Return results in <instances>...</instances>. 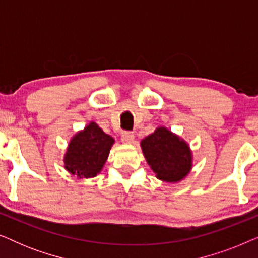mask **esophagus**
<instances>
[{
    "label": "esophagus",
    "instance_id": "34e87169",
    "mask_svg": "<svg viewBox=\"0 0 258 258\" xmlns=\"http://www.w3.org/2000/svg\"><path fill=\"white\" fill-rule=\"evenodd\" d=\"M134 139H135V136H134V134H133V133H129V132H124V133H123V134H122V137H121L122 142L125 143V144L132 143L133 141H134Z\"/></svg>",
    "mask_w": 258,
    "mask_h": 258
}]
</instances>
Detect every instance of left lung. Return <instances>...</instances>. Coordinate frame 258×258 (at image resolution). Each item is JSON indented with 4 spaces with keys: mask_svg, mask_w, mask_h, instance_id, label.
I'll return each mask as SVG.
<instances>
[{
    "mask_svg": "<svg viewBox=\"0 0 258 258\" xmlns=\"http://www.w3.org/2000/svg\"><path fill=\"white\" fill-rule=\"evenodd\" d=\"M141 148L147 163L161 181L177 183L191 170L192 153L189 144L165 126H158L141 141Z\"/></svg>",
    "mask_w": 258,
    "mask_h": 258,
    "instance_id": "left-lung-1",
    "label": "left lung"
}]
</instances>
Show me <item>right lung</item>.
<instances>
[{
    "mask_svg": "<svg viewBox=\"0 0 258 258\" xmlns=\"http://www.w3.org/2000/svg\"><path fill=\"white\" fill-rule=\"evenodd\" d=\"M115 140L95 122H90L73 136L63 158L66 170L77 178H93L108 160Z\"/></svg>",
    "mask_w": 258,
    "mask_h": 258,
    "instance_id": "obj_1",
    "label": "right lung"
}]
</instances>
